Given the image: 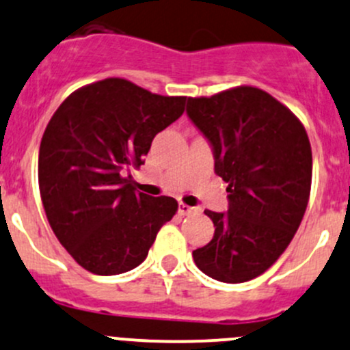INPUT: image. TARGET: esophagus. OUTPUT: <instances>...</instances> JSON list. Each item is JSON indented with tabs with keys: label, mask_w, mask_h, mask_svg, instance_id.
I'll list each match as a JSON object with an SVG mask.
<instances>
[{
	"label": "esophagus",
	"mask_w": 350,
	"mask_h": 350,
	"mask_svg": "<svg viewBox=\"0 0 350 350\" xmlns=\"http://www.w3.org/2000/svg\"><path fill=\"white\" fill-rule=\"evenodd\" d=\"M178 209H179V215H183V216H191V215H194V213H198L196 208H193V206H187L185 203H179Z\"/></svg>",
	"instance_id": "1"
}]
</instances>
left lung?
I'll list each match as a JSON object with an SVG mask.
<instances>
[{
    "instance_id": "1",
    "label": "left lung",
    "mask_w": 350,
    "mask_h": 350,
    "mask_svg": "<svg viewBox=\"0 0 350 350\" xmlns=\"http://www.w3.org/2000/svg\"><path fill=\"white\" fill-rule=\"evenodd\" d=\"M187 117L213 147L215 172L228 183V213L206 209L215 237L193 252L196 267L224 283L267 271L285 252L307 209L312 149L305 127L256 87L189 97Z\"/></svg>"
}]
</instances>
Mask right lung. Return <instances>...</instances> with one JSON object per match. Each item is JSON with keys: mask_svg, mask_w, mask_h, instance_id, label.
I'll list each match as a JSON object with an SVG mask.
<instances>
[{"mask_svg": "<svg viewBox=\"0 0 350 350\" xmlns=\"http://www.w3.org/2000/svg\"><path fill=\"white\" fill-rule=\"evenodd\" d=\"M185 104L186 97L105 79L70 94L50 119L40 144V196L55 237L85 270L119 275L141 265L178 211L174 198L135 191L126 171L144 164L152 139Z\"/></svg>", "mask_w": 350, "mask_h": 350, "instance_id": "add662e5", "label": "right lung"}]
</instances>
